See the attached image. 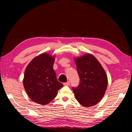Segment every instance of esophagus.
Wrapping results in <instances>:
<instances>
[{"label":"esophagus","instance_id":"esophagus-1","mask_svg":"<svg viewBox=\"0 0 132 132\" xmlns=\"http://www.w3.org/2000/svg\"><path fill=\"white\" fill-rule=\"evenodd\" d=\"M63 84L64 85V86H69V85H70V82L67 81L66 82H64Z\"/></svg>","mask_w":132,"mask_h":132}]
</instances>
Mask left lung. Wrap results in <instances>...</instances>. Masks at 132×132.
<instances>
[{
  "instance_id": "8db88e82",
  "label": "left lung",
  "mask_w": 132,
  "mask_h": 132,
  "mask_svg": "<svg viewBox=\"0 0 132 132\" xmlns=\"http://www.w3.org/2000/svg\"><path fill=\"white\" fill-rule=\"evenodd\" d=\"M80 84L73 87L75 97L83 106L90 107L100 102L106 90L108 79L97 59L86 54L75 59Z\"/></svg>"
}]
</instances>
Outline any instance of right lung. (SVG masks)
<instances>
[{"label":"right lung","mask_w":132,"mask_h":132,"mask_svg":"<svg viewBox=\"0 0 132 132\" xmlns=\"http://www.w3.org/2000/svg\"><path fill=\"white\" fill-rule=\"evenodd\" d=\"M54 62V57L42 53L35 57L26 68L24 87L31 100L38 104L50 103L63 87L53 70Z\"/></svg>","instance_id":"obj_1"}]
</instances>
